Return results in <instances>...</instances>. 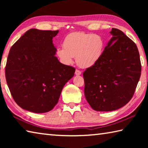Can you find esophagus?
Masks as SVG:
<instances>
[{
    "label": "esophagus",
    "mask_w": 148,
    "mask_h": 148,
    "mask_svg": "<svg viewBox=\"0 0 148 148\" xmlns=\"http://www.w3.org/2000/svg\"><path fill=\"white\" fill-rule=\"evenodd\" d=\"M75 74H76V75H77V76H78V75H80L82 74V72L79 71V70H76V72H75Z\"/></svg>",
    "instance_id": "obj_1"
}]
</instances>
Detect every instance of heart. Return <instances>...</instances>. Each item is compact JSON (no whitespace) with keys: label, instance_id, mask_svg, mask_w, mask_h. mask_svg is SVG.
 <instances>
[{"label":"heart","instance_id":"heart-1","mask_svg":"<svg viewBox=\"0 0 148 148\" xmlns=\"http://www.w3.org/2000/svg\"><path fill=\"white\" fill-rule=\"evenodd\" d=\"M103 38L98 34L75 32L65 37L62 47L57 49L56 54L65 64H71L73 57L82 68H89L97 63L104 49Z\"/></svg>","mask_w":148,"mask_h":148}]
</instances>
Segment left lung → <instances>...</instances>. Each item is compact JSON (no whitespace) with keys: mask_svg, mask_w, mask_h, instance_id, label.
Wrapping results in <instances>:
<instances>
[{"mask_svg":"<svg viewBox=\"0 0 148 148\" xmlns=\"http://www.w3.org/2000/svg\"><path fill=\"white\" fill-rule=\"evenodd\" d=\"M110 33L101 59L83 73L85 97L96 111H113L128 103L141 75L136 44L119 29L112 28Z\"/></svg>","mask_w":148,"mask_h":148,"instance_id":"1","label":"left lung"}]
</instances>
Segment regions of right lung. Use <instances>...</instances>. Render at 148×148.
<instances>
[{
  "label": "right lung",
  "mask_w": 148,
  "mask_h": 148,
  "mask_svg": "<svg viewBox=\"0 0 148 148\" xmlns=\"http://www.w3.org/2000/svg\"><path fill=\"white\" fill-rule=\"evenodd\" d=\"M59 31H27L10 50L5 76L18 106L35 113L51 110L65 84L74 76V67L55 56L52 38Z\"/></svg>",
  "instance_id": "add662e5"
}]
</instances>
